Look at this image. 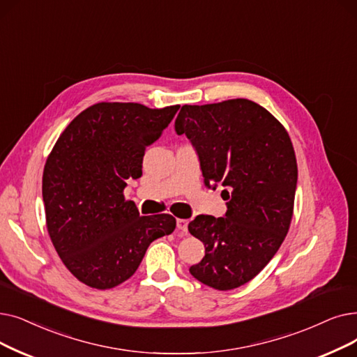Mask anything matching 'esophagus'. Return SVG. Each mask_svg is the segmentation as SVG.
I'll return each mask as SVG.
<instances>
[{
  "label": "esophagus",
  "instance_id": "1",
  "mask_svg": "<svg viewBox=\"0 0 357 357\" xmlns=\"http://www.w3.org/2000/svg\"><path fill=\"white\" fill-rule=\"evenodd\" d=\"M176 226H178L179 230L187 231L188 230V220L187 219H178L176 220Z\"/></svg>",
  "mask_w": 357,
  "mask_h": 357
}]
</instances>
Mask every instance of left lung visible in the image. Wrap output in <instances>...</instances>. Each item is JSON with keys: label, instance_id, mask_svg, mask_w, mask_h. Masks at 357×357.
I'll list each match as a JSON object with an SVG mask.
<instances>
[{"label": "left lung", "instance_id": "8db88e82", "mask_svg": "<svg viewBox=\"0 0 357 357\" xmlns=\"http://www.w3.org/2000/svg\"><path fill=\"white\" fill-rule=\"evenodd\" d=\"M176 132L195 147L204 183L222 182L225 217L188 225L206 246L190 273L217 290L236 289L264 268L283 243L293 215L298 163L286 128L248 99L183 105Z\"/></svg>", "mask_w": 357, "mask_h": 357}]
</instances>
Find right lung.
Returning <instances> with one entry per match:
<instances>
[{
  "label": "right lung",
  "mask_w": 357,
  "mask_h": 357,
  "mask_svg": "<svg viewBox=\"0 0 357 357\" xmlns=\"http://www.w3.org/2000/svg\"><path fill=\"white\" fill-rule=\"evenodd\" d=\"M178 109L96 103L68 123L46 159V229L64 266L86 286L106 290L128 280L149 245L175 230L174 215H140L123 190L127 179L143 175L146 147Z\"/></svg>",
  "instance_id": "obj_1"
}]
</instances>
